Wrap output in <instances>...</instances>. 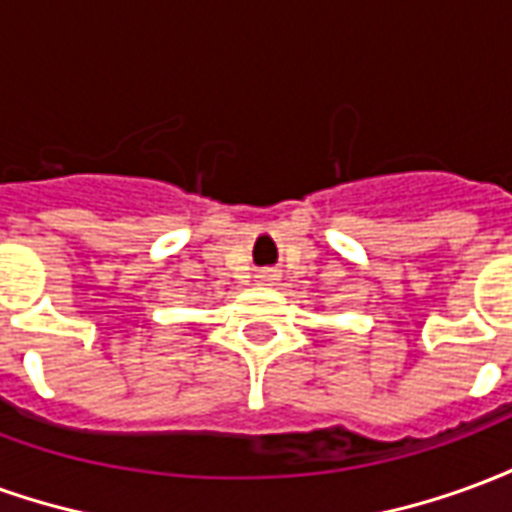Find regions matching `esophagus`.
Wrapping results in <instances>:
<instances>
[{"mask_svg":"<svg viewBox=\"0 0 512 512\" xmlns=\"http://www.w3.org/2000/svg\"><path fill=\"white\" fill-rule=\"evenodd\" d=\"M274 279H277V274H274L271 268H266V271H260V274H257V282H263V285H274Z\"/></svg>","mask_w":512,"mask_h":512,"instance_id":"esophagus-1","label":"esophagus"}]
</instances>
